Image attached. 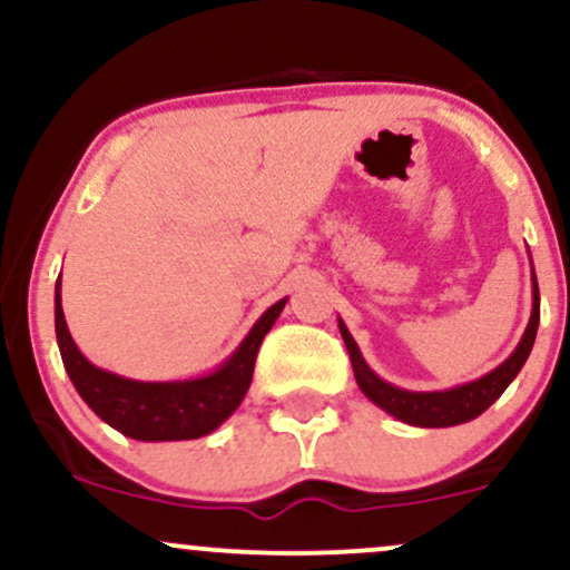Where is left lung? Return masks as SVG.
Returning <instances> with one entry per match:
<instances>
[{"label": "left lung", "instance_id": "8db88e82", "mask_svg": "<svg viewBox=\"0 0 570 570\" xmlns=\"http://www.w3.org/2000/svg\"><path fill=\"white\" fill-rule=\"evenodd\" d=\"M535 330H539V284H535L533 273V311L531 322L525 326V335H522L520 345H517L512 356L507 362L499 364L493 372H488L485 377L472 383H463L458 389L450 391H404L396 385L381 381L367 367L362 351H358L356 340L351 337V332L345 330V324L340 322V335L345 340V348H348L353 375H356L358 389L364 391V396L372 399L377 407L389 412V415L399 417L402 423L421 429H444V426H458V423H466L472 417L482 415L490 404L499 399L507 385L514 381L517 372L522 370V364L528 362L535 340Z\"/></svg>", "mask_w": 570, "mask_h": 570}]
</instances>
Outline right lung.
<instances>
[{
	"mask_svg": "<svg viewBox=\"0 0 570 570\" xmlns=\"http://www.w3.org/2000/svg\"><path fill=\"white\" fill-rule=\"evenodd\" d=\"M284 305L286 297L267 307L233 356L212 375L195 381L141 383L94 367L69 335L61 307V278L56 284V337L77 394L104 423L141 442L198 440L222 426L244 402L259 345L276 324Z\"/></svg>",
	"mask_w": 570,
	"mask_h": 570,
	"instance_id": "1",
	"label": "right lung"
}]
</instances>
